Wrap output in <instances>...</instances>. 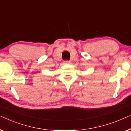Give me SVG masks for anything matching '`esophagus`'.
Returning a JSON list of instances; mask_svg holds the SVG:
<instances>
[{
	"instance_id": "34e87169",
	"label": "esophagus",
	"mask_w": 131,
	"mask_h": 131,
	"mask_svg": "<svg viewBox=\"0 0 131 131\" xmlns=\"http://www.w3.org/2000/svg\"><path fill=\"white\" fill-rule=\"evenodd\" d=\"M64 62H65V63H71V62L70 61V60H65Z\"/></svg>"
}]
</instances>
